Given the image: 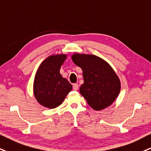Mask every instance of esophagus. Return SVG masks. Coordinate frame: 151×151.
<instances>
[{"mask_svg": "<svg viewBox=\"0 0 151 151\" xmlns=\"http://www.w3.org/2000/svg\"><path fill=\"white\" fill-rule=\"evenodd\" d=\"M73 90H75V91L78 90V85L76 84V83L73 85Z\"/></svg>", "mask_w": 151, "mask_h": 151, "instance_id": "esophagus-1", "label": "esophagus"}]
</instances>
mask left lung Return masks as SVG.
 Segmentation results:
<instances>
[{"instance_id":"obj_1","label":"left lung","mask_w":151,"mask_h":151,"mask_svg":"<svg viewBox=\"0 0 151 151\" xmlns=\"http://www.w3.org/2000/svg\"><path fill=\"white\" fill-rule=\"evenodd\" d=\"M72 61L83 70L84 83L80 93L95 111L112 104L120 92L121 83L116 73L107 61L97 56L75 53Z\"/></svg>"}]
</instances>
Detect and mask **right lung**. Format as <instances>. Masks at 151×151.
I'll return each instance as SVG.
<instances>
[{
	"mask_svg": "<svg viewBox=\"0 0 151 151\" xmlns=\"http://www.w3.org/2000/svg\"><path fill=\"white\" fill-rule=\"evenodd\" d=\"M66 54L50 55L39 66L33 82V94L40 105L47 109L60 106L72 90V85L60 74Z\"/></svg>",
	"mask_w": 151,
	"mask_h": 151,
	"instance_id": "obj_1",
	"label": "right lung"
}]
</instances>
